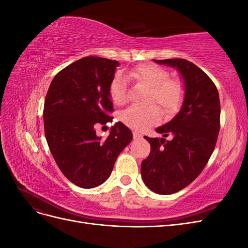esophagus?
Masks as SVG:
<instances>
[{
	"mask_svg": "<svg viewBox=\"0 0 248 248\" xmlns=\"http://www.w3.org/2000/svg\"><path fill=\"white\" fill-rule=\"evenodd\" d=\"M133 139L136 140H140V139H141V134H140V133L134 131V132H133Z\"/></svg>",
	"mask_w": 248,
	"mask_h": 248,
	"instance_id": "obj_1",
	"label": "esophagus"
}]
</instances>
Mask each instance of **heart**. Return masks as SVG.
I'll list each match as a JSON object with an SVG mask.
<instances>
[{
	"mask_svg": "<svg viewBox=\"0 0 248 248\" xmlns=\"http://www.w3.org/2000/svg\"><path fill=\"white\" fill-rule=\"evenodd\" d=\"M132 78L151 89L149 102H156L163 114L170 116L180 108L183 101L184 89L177 79L169 78V72L154 64H140L124 76H117L111 80L108 94L111 101L122 106L127 100L125 78ZM160 119V111L155 106L145 108L130 107L121 114L122 122L136 130H145L156 124Z\"/></svg>",
	"mask_w": 248,
	"mask_h": 248,
	"instance_id": "heart-1",
	"label": "heart"
}]
</instances>
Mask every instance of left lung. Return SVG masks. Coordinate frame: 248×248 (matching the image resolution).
<instances>
[{
	"mask_svg": "<svg viewBox=\"0 0 248 248\" xmlns=\"http://www.w3.org/2000/svg\"><path fill=\"white\" fill-rule=\"evenodd\" d=\"M153 61L180 73L184 98L178 114L156 128L162 138L145 137L151 152L141 161L140 174L149 189L171 194L185 188L201 174L213 152L220 128L219 95L211 78L187 60ZM168 136L169 141L165 140Z\"/></svg>",
	"mask_w": 248,
	"mask_h": 248,
	"instance_id": "1",
	"label": "left lung"
}]
</instances>
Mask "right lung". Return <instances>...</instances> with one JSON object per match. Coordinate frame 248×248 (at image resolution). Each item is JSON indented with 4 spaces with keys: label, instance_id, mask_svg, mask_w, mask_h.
<instances>
[{
    "label": "right lung",
    "instance_id": "obj_1",
    "mask_svg": "<svg viewBox=\"0 0 248 248\" xmlns=\"http://www.w3.org/2000/svg\"><path fill=\"white\" fill-rule=\"evenodd\" d=\"M118 61L85 57L68 65L52 79L44 101V132L50 153L64 176L81 188L106 182L117 157L132 140L123 123L108 137L96 134V126L112 121L108 94Z\"/></svg>",
    "mask_w": 248,
    "mask_h": 248
}]
</instances>
